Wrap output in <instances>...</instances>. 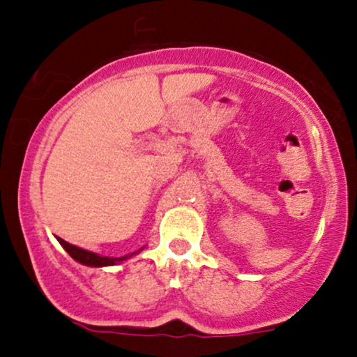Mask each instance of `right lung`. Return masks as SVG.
I'll return each instance as SVG.
<instances>
[{"instance_id":"1","label":"right lung","mask_w":357,"mask_h":357,"mask_svg":"<svg viewBox=\"0 0 357 357\" xmlns=\"http://www.w3.org/2000/svg\"><path fill=\"white\" fill-rule=\"evenodd\" d=\"M59 241H60L61 247L67 250V253L73 258V260H77L82 265H87V267H110V265H117V264H121V261L129 260L130 257H134L137 253V252H134V253H129V255L119 257V258L100 257V255H97V253L87 252V250H82L79 247H73V245L67 243V241H63L61 238H59ZM139 252H141V250H139Z\"/></svg>"}]
</instances>
